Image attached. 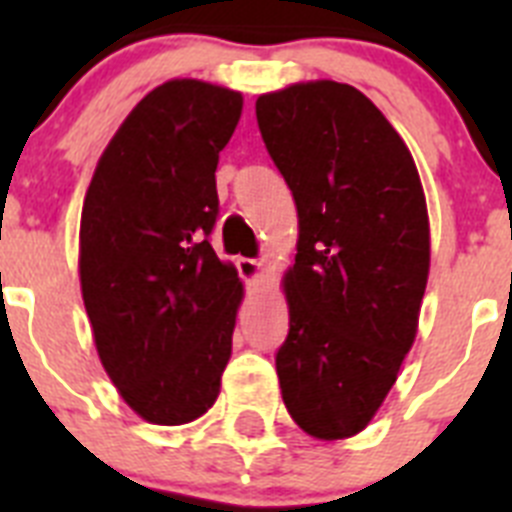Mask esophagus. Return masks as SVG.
<instances>
[{"instance_id":"esophagus-1","label":"esophagus","mask_w":512,"mask_h":512,"mask_svg":"<svg viewBox=\"0 0 512 512\" xmlns=\"http://www.w3.org/2000/svg\"><path fill=\"white\" fill-rule=\"evenodd\" d=\"M238 271L248 284H256L264 277V264L256 259H238Z\"/></svg>"}]
</instances>
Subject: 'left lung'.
I'll return each mask as SVG.
<instances>
[{"mask_svg":"<svg viewBox=\"0 0 512 512\" xmlns=\"http://www.w3.org/2000/svg\"><path fill=\"white\" fill-rule=\"evenodd\" d=\"M300 220L284 274L282 400L323 441L364 431L418 333L431 230L405 140L359 89L307 81L256 99Z\"/></svg>","mask_w":512,"mask_h":512,"instance_id":"8db88e82","label":"left lung"}]
</instances>
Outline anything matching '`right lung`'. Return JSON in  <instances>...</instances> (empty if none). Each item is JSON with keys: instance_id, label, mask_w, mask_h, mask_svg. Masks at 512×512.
<instances>
[{"instance_id": "right-lung-1", "label": "right lung", "mask_w": 512, "mask_h": 512, "mask_svg": "<svg viewBox=\"0 0 512 512\" xmlns=\"http://www.w3.org/2000/svg\"><path fill=\"white\" fill-rule=\"evenodd\" d=\"M241 110V92L166 81L112 135L84 197L79 277L97 354L148 423H192L220 395L243 284L210 233Z\"/></svg>"}]
</instances>
